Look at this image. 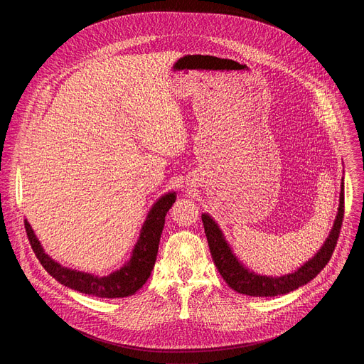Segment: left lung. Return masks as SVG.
<instances>
[{"label":"left lung","instance_id":"obj_1","mask_svg":"<svg viewBox=\"0 0 364 364\" xmlns=\"http://www.w3.org/2000/svg\"><path fill=\"white\" fill-rule=\"evenodd\" d=\"M343 218V177L341 183L339 193V206L333 221V225L329 232V236L324 240L317 254L305 261L299 269L292 273L283 276H265L258 274L250 267H246L237 255L233 252V247L225 239L218 223L208 213L202 214V223L205 227V235L208 239L209 250L214 259V264L225 283L239 294L250 296H277L283 294H289L301 286L307 284L313 280L329 262L336 240L339 237V230Z\"/></svg>","mask_w":364,"mask_h":364}]
</instances>
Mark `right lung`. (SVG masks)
<instances>
[{
	"label": "right lung",
	"mask_w": 364,
	"mask_h": 364,
	"mask_svg": "<svg viewBox=\"0 0 364 364\" xmlns=\"http://www.w3.org/2000/svg\"><path fill=\"white\" fill-rule=\"evenodd\" d=\"M176 199V192H168L151 205L146 221L141 225L139 239L132 247L129 259L121 269L112 272L107 276H95L92 273L69 269V267L57 262L44 251L41 242L38 240L28 220H25V228L36 258L40 259L47 273L57 282L66 286V288L92 296L125 298L136 294L150 277L159 250L165 215Z\"/></svg>",
	"instance_id": "add662e5"
}]
</instances>
